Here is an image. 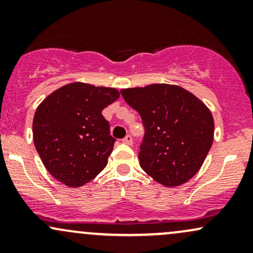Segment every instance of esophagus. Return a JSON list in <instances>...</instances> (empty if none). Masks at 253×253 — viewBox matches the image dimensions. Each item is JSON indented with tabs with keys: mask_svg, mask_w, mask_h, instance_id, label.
I'll use <instances>...</instances> for the list:
<instances>
[{
	"mask_svg": "<svg viewBox=\"0 0 253 253\" xmlns=\"http://www.w3.org/2000/svg\"><path fill=\"white\" fill-rule=\"evenodd\" d=\"M123 143H125V144H127V145H132L133 144V138H132V135H126L125 136V138L123 139Z\"/></svg>",
	"mask_w": 253,
	"mask_h": 253,
	"instance_id": "obj_1",
	"label": "esophagus"
}]
</instances>
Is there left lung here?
<instances>
[{
    "label": "left lung",
    "instance_id": "1",
    "mask_svg": "<svg viewBox=\"0 0 253 253\" xmlns=\"http://www.w3.org/2000/svg\"><path fill=\"white\" fill-rule=\"evenodd\" d=\"M121 95L143 123L138 156L143 170L167 187L189 181L213 144L210 109L191 92L169 84L123 89Z\"/></svg>",
    "mask_w": 253,
    "mask_h": 253
}]
</instances>
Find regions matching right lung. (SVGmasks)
Masks as SVG:
<instances>
[{
  "label": "right lung",
  "mask_w": 253,
  "mask_h": 253,
  "mask_svg": "<svg viewBox=\"0 0 253 253\" xmlns=\"http://www.w3.org/2000/svg\"><path fill=\"white\" fill-rule=\"evenodd\" d=\"M120 92L114 88L70 83L48 95L37 108L33 140L54 178L81 187L104 169L117 139L102 110Z\"/></svg>",
  "instance_id": "add662e5"
}]
</instances>
